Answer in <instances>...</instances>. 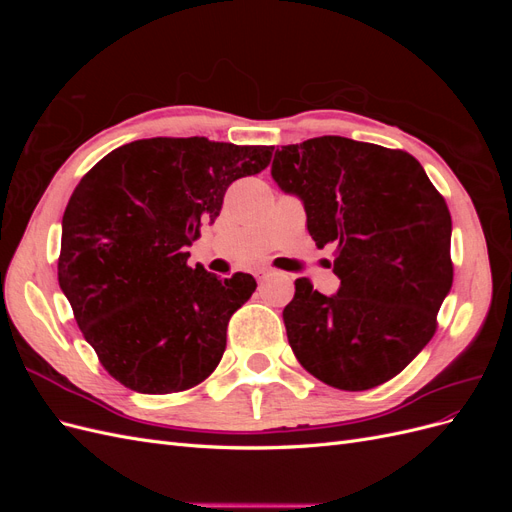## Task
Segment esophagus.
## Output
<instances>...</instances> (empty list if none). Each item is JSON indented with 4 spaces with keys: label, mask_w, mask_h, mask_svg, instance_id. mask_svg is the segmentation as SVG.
Segmentation results:
<instances>
[{
    "label": "esophagus",
    "mask_w": 512,
    "mask_h": 512,
    "mask_svg": "<svg viewBox=\"0 0 512 512\" xmlns=\"http://www.w3.org/2000/svg\"><path fill=\"white\" fill-rule=\"evenodd\" d=\"M269 275H273V269H258V271H256V280H258V282H265Z\"/></svg>",
    "instance_id": "obj_1"
}]
</instances>
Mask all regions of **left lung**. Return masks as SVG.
Segmentation results:
<instances>
[{"mask_svg": "<svg viewBox=\"0 0 512 512\" xmlns=\"http://www.w3.org/2000/svg\"><path fill=\"white\" fill-rule=\"evenodd\" d=\"M271 175L301 196L318 247L333 245L342 280L327 297L301 277L284 307L290 348L342 391L395 378L438 329L453 286L451 211L401 149L318 136L277 149Z\"/></svg>", "mask_w": 512, "mask_h": 512, "instance_id": "left-lung-1", "label": "left lung"}]
</instances>
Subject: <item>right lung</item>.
Segmentation results:
<instances>
[{
    "instance_id": "obj_1",
    "label": "right lung",
    "mask_w": 512,
    "mask_h": 512,
    "mask_svg": "<svg viewBox=\"0 0 512 512\" xmlns=\"http://www.w3.org/2000/svg\"><path fill=\"white\" fill-rule=\"evenodd\" d=\"M273 147L205 136L145 138L104 156L61 220L59 286L102 367L136 393L188 391L213 374L230 316L256 280L188 265L232 181L265 170Z\"/></svg>"
}]
</instances>
